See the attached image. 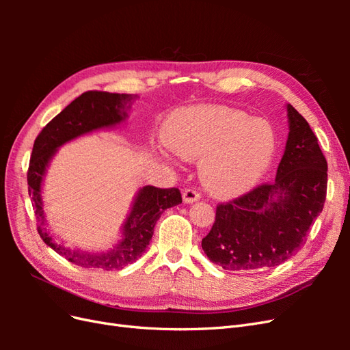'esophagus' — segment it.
Masks as SVG:
<instances>
[{"label": "esophagus", "instance_id": "1", "mask_svg": "<svg viewBox=\"0 0 350 350\" xmlns=\"http://www.w3.org/2000/svg\"><path fill=\"white\" fill-rule=\"evenodd\" d=\"M200 198H201L200 193H197L196 189H193V188H188L183 193V200H184V203H187V204L196 203V201H198Z\"/></svg>", "mask_w": 350, "mask_h": 350}]
</instances>
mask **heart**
<instances>
[{"label":"heart","mask_w":350,"mask_h":350,"mask_svg":"<svg viewBox=\"0 0 350 350\" xmlns=\"http://www.w3.org/2000/svg\"><path fill=\"white\" fill-rule=\"evenodd\" d=\"M166 135L176 154L201 157L203 183L221 198L254 188L270 167L278 146L270 122L220 105L176 111L167 121Z\"/></svg>","instance_id":"1"}]
</instances>
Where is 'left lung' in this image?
Here are the masks:
<instances>
[{"mask_svg": "<svg viewBox=\"0 0 350 350\" xmlns=\"http://www.w3.org/2000/svg\"><path fill=\"white\" fill-rule=\"evenodd\" d=\"M289 134L276 179L230 203L201 241L216 266L234 271L276 267L301 250L327 193V161L315 134L292 105H286Z\"/></svg>", "mask_w": 350, "mask_h": 350, "instance_id": "1", "label": "left lung"}]
</instances>
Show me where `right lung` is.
I'll return each mask as SVG.
<instances>
[{
  "instance_id": "right-lung-1",
  "label": "right lung",
  "mask_w": 350,
  "mask_h": 350,
  "mask_svg": "<svg viewBox=\"0 0 350 350\" xmlns=\"http://www.w3.org/2000/svg\"><path fill=\"white\" fill-rule=\"evenodd\" d=\"M137 96L125 93L90 90L74 99L36 137L27 171L29 196L35 206L38 232L48 247L77 266L86 269L120 270L143 256L153 237L156 221L163 211L183 203L178 188H156L146 185L137 191L129 216L122 225L118 243L107 251H83L57 242L46 229L42 201V183L48 166L59 147L93 131L112 129L129 116L131 102Z\"/></svg>"
}]
</instances>
